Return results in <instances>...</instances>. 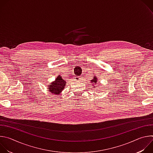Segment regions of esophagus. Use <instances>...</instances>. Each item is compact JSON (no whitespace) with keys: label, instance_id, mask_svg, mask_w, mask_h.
<instances>
[{"label":"esophagus","instance_id":"1","mask_svg":"<svg viewBox=\"0 0 153 153\" xmlns=\"http://www.w3.org/2000/svg\"><path fill=\"white\" fill-rule=\"evenodd\" d=\"M76 80H80V77H78V76H76Z\"/></svg>","mask_w":153,"mask_h":153}]
</instances>
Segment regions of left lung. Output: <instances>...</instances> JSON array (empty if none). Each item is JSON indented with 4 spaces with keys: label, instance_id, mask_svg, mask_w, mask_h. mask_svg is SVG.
<instances>
[{
    "label": "left lung",
    "instance_id": "obj_1",
    "mask_svg": "<svg viewBox=\"0 0 153 153\" xmlns=\"http://www.w3.org/2000/svg\"><path fill=\"white\" fill-rule=\"evenodd\" d=\"M97 78L96 77H95V76H94V78L93 79V80H91V83H92V85H93V86L94 85H96L97 84ZM93 87L94 88V86H93ZM96 87H97V86H96Z\"/></svg>",
    "mask_w": 153,
    "mask_h": 153
}]
</instances>
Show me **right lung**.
<instances>
[{
    "mask_svg": "<svg viewBox=\"0 0 153 153\" xmlns=\"http://www.w3.org/2000/svg\"><path fill=\"white\" fill-rule=\"evenodd\" d=\"M66 81L64 80L60 76H58L54 82L51 83V85H48V90L50 93L53 94H59L63 90H64Z\"/></svg>",
    "mask_w": 153,
    "mask_h": 153,
    "instance_id": "add662e5",
    "label": "right lung"
}]
</instances>
